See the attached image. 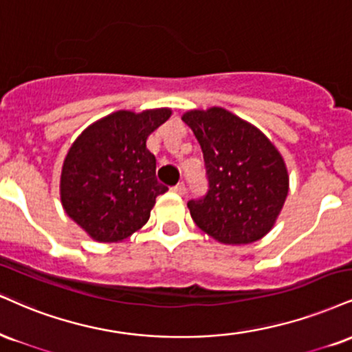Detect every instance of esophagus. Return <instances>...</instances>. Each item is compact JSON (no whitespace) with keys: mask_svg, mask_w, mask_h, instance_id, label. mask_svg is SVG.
<instances>
[{"mask_svg":"<svg viewBox=\"0 0 352 352\" xmlns=\"http://www.w3.org/2000/svg\"><path fill=\"white\" fill-rule=\"evenodd\" d=\"M172 192H175V193H179V195H185V192H187V188H185L184 182H180V184H177L175 187H172Z\"/></svg>","mask_w":352,"mask_h":352,"instance_id":"obj_1","label":"esophagus"}]
</instances>
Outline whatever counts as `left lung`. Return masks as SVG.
<instances>
[{
	"mask_svg": "<svg viewBox=\"0 0 352 352\" xmlns=\"http://www.w3.org/2000/svg\"><path fill=\"white\" fill-rule=\"evenodd\" d=\"M200 142L210 190L188 201L193 221L223 244H251L272 230L289 195V170L272 141L243 118L213 107L182 116Z\"/></svg>",
	"mask_w": 352,
	"mask_h": 352,
	"instance_id": "1",
	"label": "left lung"
}]
</instances>
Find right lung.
Wrapping results in <instances>:
<instances>
[{
	"label": "right lung",
	"instance_id": "add662e5",
	"mask_svg": "<svg viewBox=\"0 0 352 352\" xmlns=\"http://www.w3.org/2000/svg\"><path fill=\"white\" fill-rule=\"evenodd\" d=\"M172 116L170 108L120 109L82 131L63 159L60 201L98 243H121L149 221L167 187L155 179L147 138Z\"/></svg>",
	"mask_w": 352,
	"mask_h": 352
}]
</instances>
